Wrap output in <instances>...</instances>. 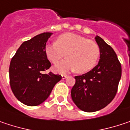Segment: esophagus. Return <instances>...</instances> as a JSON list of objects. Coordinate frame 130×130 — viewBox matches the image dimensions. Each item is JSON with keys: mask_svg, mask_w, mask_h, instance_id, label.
<instances>
[{"mask_svg": "<svg viewBox=\"0 0 130 130\" xmlns=\"http://www.w3.org/2000/svg\"><path fill=\"white\" fill-rule=\"evenodd\" d=\"M68 77V75H66V74H62V79H65V78H67Z\"/></svg>", "mask_w": 130, "mask_h": 130, "instance_id": "1", "label": "esophagus"}]
</instances>
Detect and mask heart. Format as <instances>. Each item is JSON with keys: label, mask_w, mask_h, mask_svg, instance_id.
Masks as SVG:
<instances>
[{"label": "heart", "mask_w": 130, "mask_h": 130, "mask_svg": "<svg viewBox=\"0 0 130 130\" xmlns=\"http://www.w3.org/2000/svg\"><path fill=\"white\" fill-rule=\"evenodd\" d=\"M44 51L53 64L59 62L65 56L68 58L55 66V71L59 73L68 70H76L79 74L86 73L95 66L100 56V48L96 42L71 32L59 36L56 42L45 46Z\"/></svg>", "instance_id": "obj_1"}]
</instances>
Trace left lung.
<instances>
[{
  "label": "left lung",
  "instance_id": "1",
  "mask_svg": "<svg viewBox=\"0 0 130 130\" xmlns=\"http://www.w3.org/2000/svg\"><path fill=\"white\" fill-rule=\"evenodd\" d=\"M100 47L98 64L89 72L76 76L71 98L84 112L98 111L109 104L115 97L121 77V65L112 47L97 36Z\"/></svg>",
  "mask_w": 130,
  "mask_h": 130
}]
</instances>
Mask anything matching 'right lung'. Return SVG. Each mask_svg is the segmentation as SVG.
Here are the masks:
<instances>
[{
  "mask_svg": "<svg viewBox=\"0 0 130 130\" xmlns=\"http://www.w3.org/2000/svg\"><path fill=\"white\" fill-rule=\"evenodd\" d=\"M51 32H43L24 41L12 58L9 83L15 98L22 103L35 106L41 104L62 79L59 74L45 71L51 67L44 48Z\"/></svg>",
  "mask_w": 130,
  "mask_h": 130,
  "instance_id": "add662e5",
  "label": "right lung"
}]
</instances>
